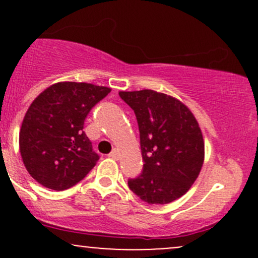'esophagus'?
Segmentation results:
<instances>
[{"mask_svg": "<svg viewBox=\"0 0 258 258\" xmlns=\"http://www.w3.org/2000/svg\"><path fill=\"white\" fill-rule=\"evenodd\" d=\"M109 156H110L111 159H114V160H117V159H119V152H117L116 149H114V150H112V152H111L110 154H109Z\"/></svg>", "mask_w": 258, "mask_h": 258, "instance_id": "1", "label": "esophagus"}]
</instances>
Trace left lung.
Segmentation results:
<instances>
[{
    "mask_svg": "<svg viewBox=\"0 0 258 258\" xmlns=\"http://www.w3.org/2000/svg\"><path fill=\"white\" fill-rule=\"evenodd\" d=\"M135 111L144 165L130 189L148 204L172 203L190 189L205 158V143L197 119L185 104L153 90L120 91Z\"/></svg>",
    "mask_w": 258,
    "mask_h": 258,
    "instance_id": "left-lung-1",
    "label": "left lung"
}]
</instances>
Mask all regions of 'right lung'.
<instances>
[{
    "instance_id": "add662e5",
    "label": "right lung",
    "mask_w": 258,
    "mask_h": 258,
    "mask_svg": "<svg viewBox=\"0 0 258 258\" xmlns=\"http://www.w3.org/2000/svg\"><path fill=\"white\" fill-rule=\"evenodd\" d=\"M111 88L87 82L51 85L34 99L19 132L29 174L41 185L64 190L84 179L99 156L84 132L88 112Z\"/></svg>"
}]
</instances>
